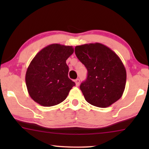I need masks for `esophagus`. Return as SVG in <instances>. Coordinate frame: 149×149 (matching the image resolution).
<instances>
[{
    "label": "esophagus",
    "instance_id": "1",
    "mask_svg": "<svg viewBox=\"0 0 149 149\" xmlns=\"http://www.w3.org/2000/svg\"><path fill=\"white\" fill-rule=\"evenodd\" d=\"M74 82H75V83H76V85H77V86H79V83H80V80H79V79H77L76 80L74 81Z\"/></svg>",
    "mask_w": 149,
    "mask_h": 149
}]
</instances>
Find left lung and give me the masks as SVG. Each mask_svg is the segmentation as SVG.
<instances>
[{"label": "left lung", "instance_id": "8db88e82", "mask_svg": "<svg viewBox=\"0 0 149 149\" xmlns=\"http://www.w3.org/2000/svg\"><path fill=\"white\" fill-rule=\"evenodd\" d=\"M75 54L87 70L86 80L80 85L87 102L106 108L121 98L127 74L123 62L113 50L95 42L76 46Z\"/></svg>", "mask_w": 149, "mask_h": 149}]
</instances>
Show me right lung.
Segmentation results:
<instances>
[{
  "label": "right lung",
  "instance_id": "right-lung-1",
  "mask_svg": "<svg viewBox=\"0 0 149 149\" xmlns=\"http://www.w3.org/2000/svg\"><path fill=\"white\" fill-rule=\"evenodd\" d=\"M73 52L72 46L52 44L32 59L26 73V84L34 102L43 107H52L66 98L75 85L68 78L66 63Z\"/></svg>",
  "mask_w": 149,
  "mask_h": 149
}]
</instances>
